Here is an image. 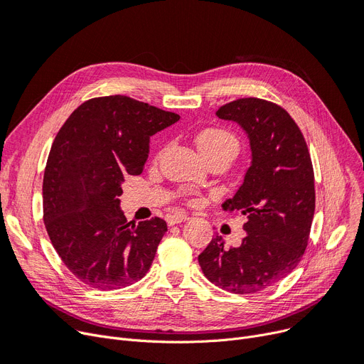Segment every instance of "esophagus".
Instances as JSON below:
<instances>
[{
  "label": "esophagus",
  "instance_id": "obj_1",
  "mask_svg": "<svg viewBox=\"0 0 364 364\" xmlns=\"http://www.w3.org/2000/svg\"><path fill=\"white\" fill-rule=\"evenodd\" d=\"M189 216L185 215V213H175V215H170L167 216V222L168 225H176V223H181V222H185L188 220Z\"/></svg>",
  "mask_w": 364,
  "mask_h": 364
}]
</instances>
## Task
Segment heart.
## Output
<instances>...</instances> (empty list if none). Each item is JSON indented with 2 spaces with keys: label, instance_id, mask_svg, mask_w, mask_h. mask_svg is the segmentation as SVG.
<instances>
[{
  "label": "heart",
  "instance_id": "heart-1",
  "mask_svg": "<svg viewBox=\"0 0 364 364\" xmlns=\"http://www.w3.org/2000/svg\"><path fill=\"white\" fill-rule=\"evenodd\" d=\"M197 145L201 152L205 155V159L213 157L218 154H230L235 157L240 144L234 133L220 127H209L201 130L197 137Z\"/></svg>",
  "mask_w": 364,
  "mask_h": 364
}]
</instances>
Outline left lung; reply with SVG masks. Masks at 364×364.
I'll use <instances>...</instances> for the list:
<instances>
[{
	"label": "left lung",
	"instance_id": "left-lung-1",
	"mask_svg": "<svg viewBox=\"0 0 364 364\" xmlns=\"http://www.w3.org/2000/svg\"><path fill=\"white\" fill-rule=\"evenodd\" d=\"M216 115L235 121L250 141L245 182L222 204L247 218V234L238 247L215 235L198 264L215 286L247 295L279 283L299 264L316 210L314 170L301 129L277 103L243 97Z\"/></svg>",
	"mask_w": 364,
	"mask_h": 364
}]
</instances>
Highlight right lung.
I'll return each instance as SVG.
<instances>
[{
	"label": "right lung",
	"mask_w": 364,
	"mask_h": 364,
	"mask_svg": "<svg viewBox=\"0 0 364 364\" xmlns=\"http://www.w3.org/2000/svg\"><path fill=\"white\" fill-rule=\"evenodd\" d=\"M127 96L85 100L51 145L43 179L44 225L62 262L80 282L112 290L148 272L167 223L127 222L121 183L141 175L149 137L179 121Z\"/></svg>",
	"instance_id": "add662e5"
}]
</instances>
